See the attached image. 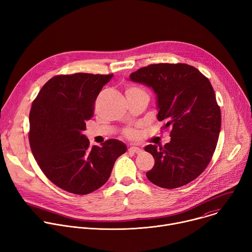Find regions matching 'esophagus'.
<instances>
[{"mask_svg":"<svg viewBox=\"0 0 252 252\" xmlns=\"http://www.w3.org/2000/svg\"><path fill=\"white\" fill-rule=\"evenodd\" d=\"M128 152H129V153H134V154H139V153L142 152V150L139 149V148H137V147H130V148L128 149Z\"/></svg>","mask_w":252,"mask_h":252,"instance_id":"esophagus-1","label":"esophagus"}]
</instances>
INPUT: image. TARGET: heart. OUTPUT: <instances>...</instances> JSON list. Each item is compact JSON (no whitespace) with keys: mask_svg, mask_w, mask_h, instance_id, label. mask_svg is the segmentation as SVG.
<instances>
[{"mask_svg":"<svg viewBox=\"0 0 252 252\" xmlns=\"http://www.w3.org/2000/svg\"><path fill=\"white\" fill-rule=\"evenodd\" d=\"M132 92H141V93H145L143 91H141L140 89L138 88H135V87H128L126 91V93H132ZM136 131L133 129V128H126L125 130V135L126 137H129V138H133L136 136Z\"/></svg>","mask_w":252,"mask_h":252,"instance_id":"heart-1","label":"heart"}]
</instances>
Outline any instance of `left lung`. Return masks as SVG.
Masks as SVG:
<instances>
[{
	"label": "left lung",
	"mask_w": 252,
	"mask_h": 252,
	"mask_svg": "<svg viewBox=\"0 0 252 252\" xmlns=\"http://www.w3.org/2000/svg\"><path fill=\"white\" fill-rule=\"evenodd\" d=\"M129 78L154 90L158 120L171 128L168 143L145 148L155 158L148 179L169 189L189 184L211 160L221 126L220 109L209 80L187 63H154Z\"/></svg>",
	"instance_id": "left-lung-1"
}]
</instances>
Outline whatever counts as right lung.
<instances>
[{"mask_svg": "<svg viewBox=\"0 0 252 252\" xmlns=\"http://www.w3.org/2000/svg\"><path fill=\"white\" fill-rule=\"evenodd\" d=\"M113 76H56L32 101L29 118L32 156L50 181L70 193L88 194L102 187L117 158L126 152L125 143L115 138L100 148L90 147L83 134L99 92Z\"/></svg>", "mask_w": 252, "mask_h": 252, "instance_id": "obj_1", "label": "right lung"}]
</instances>
